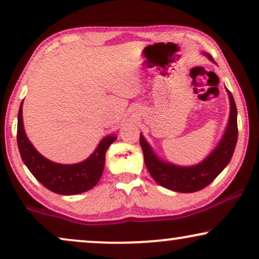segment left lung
I'll return each mask as SVG.
<instances>
[{
  "instance_id": "8db88e82",
  "label": "left lung",
  "mask_w": 259,
  "mask_h": 259,
  "mask_svg": "<svg viewBox=\"0 0 259 259\" xmlns=\"http://www.w3.org/2000/svg\"><path fill=\"white\" fill-rule=\"evenodd\" d=\"M212 62L213 59L208 53H204ZM230 99V116L228 126L214 150L199 164L179 166L165 161L154 153L153 148L140 133V145L144 152L145 165L159 185L175 192L192 193L203 190L213 182L231 160L235 152L238 127H237V107L231 92L226 90Z\"/></svg>"
}]
</instances>
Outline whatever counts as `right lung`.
<instances>
[{
	"label": "right lung",
	"mask_w": 259,
	"mask_h": 259,
	"mask_svg": "<svg viewBox=\"0 0 259 259\" xmlns=\"http://www.w3.org/2000/svg\"><path fill=\"white\" fill-rule=\"evenodd\" d=\"M22 105L17 115V146L21 158L31 175L52 192L62 196H73L93 189L100 180L105 167V157L108 147L118 137H105L86 160L77 164H58L45 158L33 146L24 132Z\"/></svg>",
	"instance_id": "1"
}]
</instances>
